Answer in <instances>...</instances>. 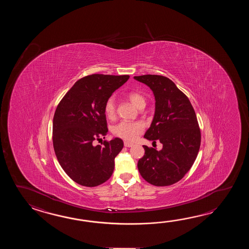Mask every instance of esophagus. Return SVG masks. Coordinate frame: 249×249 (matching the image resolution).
<instances>
[{"mask_svg": "<svg viewBox=\"0 0 249 249\" xmlns=\"http://www.w3.org/2000/svg\"><path fill=\"white\" fill-rule=\"evenodd\" d=\"M124 146H125V147H127V148H131V147H132V146H133V143L127 142H124Z\"/></svg>", "mask_w": 249, "mask_h": 249, "instance_id": "1", "label": "esophagus"}]
</instances>
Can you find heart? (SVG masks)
Here are the masks:
<instances>
[{
	"mask_svg": "<svg viewBox=\"0 0 249 249\" xmlns=\"http://www.w3.org/2000/svg\"><path fill=\"white\" fill-rule=\"evenodd\" d=\"M127 98L134 106L140 109L143 107L146 106V99L144 98V96L138 92L132 91L128 93ZM104 112L106 114L107 117L110 119L114 118L116 116V104H115V100L113 98H109L106 101L104 106ZM142 131V124L139 122H130V121H121L117 123L112 129V132L116 136L128 142L134 141Z\"/></svg>",
	"mask_w": 249,
	"mask_h": 249,
	"instance_id": "obj_1",
	"label": "heart"
}]
</instances>
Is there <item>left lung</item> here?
<instances>
[{
    "label": "left lung",
    "instance_id": "1",
    "mask_svg": "<svg viewBox=\"0 0 249 249\" xmlns=\"http://www.w3.org/2000/svg\"><path fill=\"white\" fill-rule=\"evenodd\" d=\"M133 78L148 86L156 101L153 120L144 138L163 144L161 150L144 145L145 154L138 169L152 185H172L191 169L200 148L196 113L188 97L169 78L158 74Z\"/></svg>",
    "mask_w": 249,
    "mask_h": 249
}]
</instances>
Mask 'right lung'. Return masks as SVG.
I'll return each mask as SVG.
<instances>
[{
  "instance_id": "add662e5",
  "label": "right lung",
  "mask_w": 249,
  "mask_h": 249,
  "mask_svg": "<svg viewBox=\"0 0 249 249\" xmlns=\"http://www.w3.org/2000/svg\"><path fill=\"white\" fill-rule=\"evenodd\" d=\"M129 75L94 74L78 80L58 103L53 117V148L66 174L80 185L95 187L110 178L120 138L95 145L107 132L104 106Z\"/></svg>"
}]
</instances>
